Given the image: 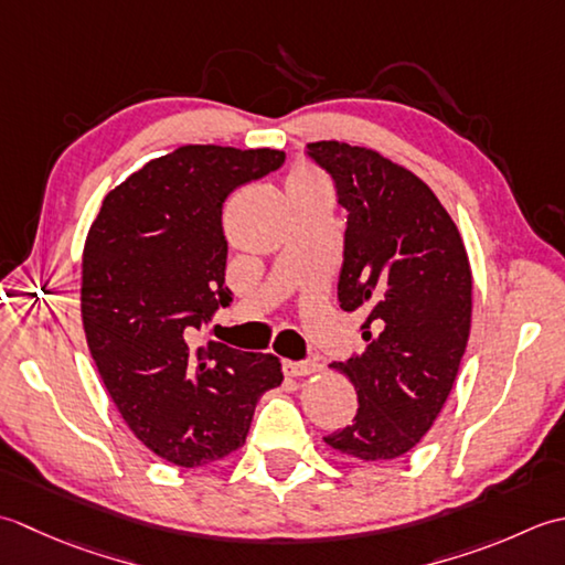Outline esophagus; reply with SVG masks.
<instances>
[{"label":"esophagus","mask_w":565,"mask_h":565,"mask_svg":"<svg viewBox=\"0 0 565 565\" xmlns=\"http://www.w3.org/2000/svg\"><path fill=\"white\" fill-rule=\"evenodd\" d=\"M282 371H285V375H290V377H305V375L319 373L321 365L315 363V361H285Z\"/></svg>","instance_id":"obj_1"}]
</instances>
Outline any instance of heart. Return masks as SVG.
Segmentation results:
<instances>
[{
	"label": "heart",
	"mask_w": 565,
	"mask_h": 565,
	"mask_svg": "<svg viewBox=\"0 0 565 565\" xmlns=\"http://www.w3.org/2000/svg\"><path fill=\"white\" fill-rule=\"evenodd\" d=\"M290 188H327V182L312 168H297L290 175Z\"/></svg>",
	"instance_id": "heart-1"
}]
</instances>
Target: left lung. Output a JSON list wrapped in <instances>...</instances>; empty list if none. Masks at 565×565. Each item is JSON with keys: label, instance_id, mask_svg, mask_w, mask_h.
<instances>
[{"label": "left lung", "instance_id": "8db88e82", "mask_svg": "<svg viewBox=\"0 0 565 565\" xmlns=\"http://www.w3.org/2000/svg\"><path fill=\"white\" fill-rule=\"evenodd\" d=\"M349 212L339 302L365 312L359 359L331 363L347 375L359 412L324 436L355 460L412 451L439 417L470 337L473 275L454 218L427 182L373 148L309 143Z\"/></svg>", "mask_w": 565, "mask_h": 565}]
</instances>
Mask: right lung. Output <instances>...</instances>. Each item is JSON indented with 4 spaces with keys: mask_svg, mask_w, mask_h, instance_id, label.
Wrapping results in <instances>:
<instances>
[{
    "mask_svg": "<svg viewBox=\"0 0 565 565\" xmlns=\"http://www.w3.org/2000/svg\"><path fill=\"white\" fill-rule=\"evenodd\" d=\"M275 148L180 146L102 200L83 250L87 347L126 427L168 463L194 468L246 444L280 359L194 333L232 302L224 200L282 166Z\"/></svg>",
    "mask_w": 565,
    "mask_h": 565,
    "instance_id": "add662e5",
    "label": "right lung"
}]
</instances>
